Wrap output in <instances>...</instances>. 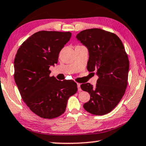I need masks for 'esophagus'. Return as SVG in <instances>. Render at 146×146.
Wrapping results in <instances>:
<instances>
[{
  "label": "esophagus",
  "instance_id": "34e87169",
  "mask_svg": "<svg viewBox=\"0 0 146 146\" xmlns=\"http://www.w3.org/2000/svg\"><path fill=\"white\" fill-rule=\"evenodd\" d=\"M77 87H78V92H81L82 90L80 88V83H77Z\"/></svg>",
  "mask_w": 146,
  "mask_h": 146
}]
</instances>
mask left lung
<instances>
[{
    "label": "left lung",
    "instance_id": "8db88e82",
    "mask_svg": "<svg viewBox=\"0 0 146 146\" xmlns=\"http://www.w3.org/2000/svg\"><path fill=\"white\" fill-rule=\"evenodd\" d=\"M76 37L88 49L87 69L99 77L96 86L80 85L90 95L83 107L92 114H108L121 101L127 86L129 62L124 46L117 35L100 29L84 30Z\"/></svg>",
    "mask_w": 146,
    "mask_h": 146
}]
</instances>
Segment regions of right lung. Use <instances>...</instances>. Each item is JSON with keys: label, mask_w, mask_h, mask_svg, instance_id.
<instances>
[{"label": "right lung", "mask_w": 146, "mask_h": 146, "mask_svg": "<svg viewBox=\"0 0 146 146\" xmlns=\"http://www.w3.org/2000/svg\"><path fill=\"white\" fill-rule=\"evenodd\" d=\"M71 36L69 32L39 31L21 44L15 55L14 79L19 93L31 110L43 118L64 114L69 98L77 92L73 80L49 76L50 66L58 63Z\"/></svg>", "instance_id": "1"}]
</instances>
